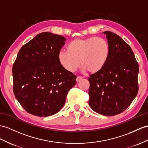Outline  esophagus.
I'll return each instance as SVG.
<instances>
[{
  "mask_svg": "<svg viewBox=\"0 0 148 148\" xmlns=\"http://www.w3.org/2000/svg\"><path fill=\"white\" fill-rule=\"evenodd\" d=\"M83 79V78L82 77H77L76 78V82H79L80 80H82Z\"/></svg>",
  "mask_w": 148,
  "mask_h": 148,
  "instance_id": "esophagus-1",
  "label": "esophagus"
}]
</instances>
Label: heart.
<instances>
[{"instance_id": "heart-1", "label": "heart", "mask_w": 148, "mask_h": 148, "mask_svg": "<svg viewBox=\"0 0 148 148\" xmlns=\"http://www.w3.org/2000/svg\"><path fill=\"white\" fill-rule=\"evenodd\" d=\"M110 47L106 39L95 36L77 39L66 46V51L59 53L58 60L64 70L74 72L81 64L83 71L95 74L107 63Z\"/></svg>"}]
</instances>
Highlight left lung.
Segmentation results:
<instances>
[{
    "mask_svg": "<svg viewBox=\"0 0 148 148\" xmlns=\"http://www.w3.org/2000/svg\"><path fill=\"white\" fill-rule=\"evenodd\" d=\"M110 47L103 69L88 78L89 106L103 116H113L130 106L138 92L139 65L131 47L119 36L105 31Z\"/></svg>",
    "mask_w": 148,
    "mask_h": 148,
    "instance_id": "8db88e82",
    "label": "left lung"
}]
</instances>
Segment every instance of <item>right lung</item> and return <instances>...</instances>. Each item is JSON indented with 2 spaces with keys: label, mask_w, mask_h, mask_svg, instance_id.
Segmentation results:
<instances>
[{
  "label": "right lung",
  "mask_w": 148,
  "mask_h": 148,
  "mask_svg": "<svg viewBox=\"0 0 148 148\" xmlns=\"http://www.w3.org/2000/svg\"><path fill=\"white\" fill-rule=\"evenodd\" d=\"M65 41L62 36L41 32L18 53L12 67L13 91L28 113L38 117L56 114L77 84V77L64 70L58 60Z\"/></svg>",
  "instance_id": "obj_1"
}]
</instances>
